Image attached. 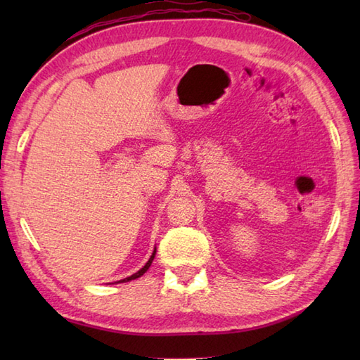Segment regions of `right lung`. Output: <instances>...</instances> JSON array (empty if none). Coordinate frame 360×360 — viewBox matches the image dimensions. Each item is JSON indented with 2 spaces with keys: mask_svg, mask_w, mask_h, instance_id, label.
<instances>
[{
  "mask_svg": "<svg viewBox=\"0 0 360 360\" xmlns=\"http://www.w3.org/2000/svg\"><path fill=\"white\" fill-rule=\"evenodd\" d=\"M155 255H156V249L153 250V255L150 257V259L147 262V264H145L142 269H139L137 271L136 274H133V275H129V277H127V278H124V280H119L117 283H125V281H131V280H134V278H139V277H142V275L148 271V267L151 266V263H153V258H155Z\"/></svg>",
  "mask_w": 360,
  "mask_h": 360,
  "instance_id": "right-lung-1",
  "label": "right lung"
}]
</instances>
